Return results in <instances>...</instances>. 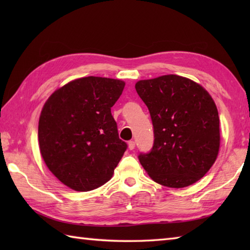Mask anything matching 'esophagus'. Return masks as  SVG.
Segmentation results:
<instances>
[{"instance_id":"34e87169","label":"esophagus","mask_w":250,"mask_h":250,"mask_svg":"<svg viewBox=\"0 0 250 250\" xmlns=\"http://www.w3.org/2000/svg\"><path fill=\"white\" fill-rule=\"evenodd\" d=\"M128 146H129V149H130V150H133L134 148H135V142H134V141H130V142L128 143Z\"/></svg>"}]
</instances>
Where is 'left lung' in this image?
Here are the masks:
<instances>
[{"mask_svg": "<svg viewBox=\"0 0 250 250\" xmlns=\"http://www.w3.org/2000/svg\"><path fill=\"white\" fill-rule=\"evenodd\" d=\"M153 125V146L139 160L152 180L184 188L209 171L220 146L219 116L209 93L189 78L163 75L135 83Z\"/></svg>", "mask_w": 250, "mask_h": 250, "instance_id": "left-lung-1", "label": "left lung"}]
</instances>
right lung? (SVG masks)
Segmentation results:
<instances>
[{
  "label": "right lung",
  "instance_id": "1",
  "mask_svg": "<svg viewBox=\"0 0 250 250\" xmlns=\"http://www.w3.org/2000/svg\"><path fill=\"white\" fill-rule=\"evenodd\" d=\"M125 84L119 79L83 77L46 101L39 121L41 155L68 188L90 191L113 176L128 147L110 113Z\"/></svg>",
  "mask_w": 250,
  "mask_h": 250
}]
</instances>
